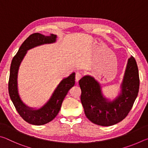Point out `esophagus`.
I'll list each match as a JSON object with an SVG mask.
<instances>
[{
    "mask_svg": "<svg viewBox=\"0 0 148 148\" xmlns=\"http://www.w3.org/2000/svg\"><path fill=\"white\" fill-rule=\"evenodd\" d=\"M82 76V73L81 72H77L76 74V82H78L79 79L81 78Z\"/></svg>",
    "mask_w": 148,
    "mask_h": 148,
    "instance_id": "obj_1",
    "label": "esophagus"
}]
</instances>
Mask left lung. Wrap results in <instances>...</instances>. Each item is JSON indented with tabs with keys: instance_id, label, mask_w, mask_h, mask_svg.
Instances as JSON below:
<instances>
[{
	"instance_id": "1",
	"label": "left lung",
	"mask_w": 148,
	"mask_h": 148,
	"mask_svg": "<svg viewBox=\"0 0 148 148\" xmlns=\"http://www.w3.org/2000/svg\"><path fill=\"white\" fill-rule=\"evenodd\" d=\"M79 85L81 102L88 119L101 126L114 125L128 115L138 96L140 79L136 60L132 56L128 59L120 90L112 100L103 94L101 84L93 76L86 75L79 79Z\"/></svg>"
}]
</instances>
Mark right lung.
Listing matches in <instances>:
<instances>
[{"label": "right lung", "mask_w": 148, "mask_h": 148, "mask_svg": "<svg viewBox=\"0 0 148 148\" xmlns=\"http://www.w3.org/2000/svg\"><path fill=\"white\" fill-rule=\"evenodd\" d=\"M57 38L56 34H51L49 36L40 33L30 35L20 46L18 51L12 61L8 82L10 97L20 116L30 124L42 125L52 121L58 114L62 102L69 89L75 84L76 74L73 72L60 82L48 101L39 108L27 106L22 101L19 95L17 83L18 72L27 51L41 45L53 44L56 42Z\"/></svg>", "instance_id": "add662e5"}]
</instances>
